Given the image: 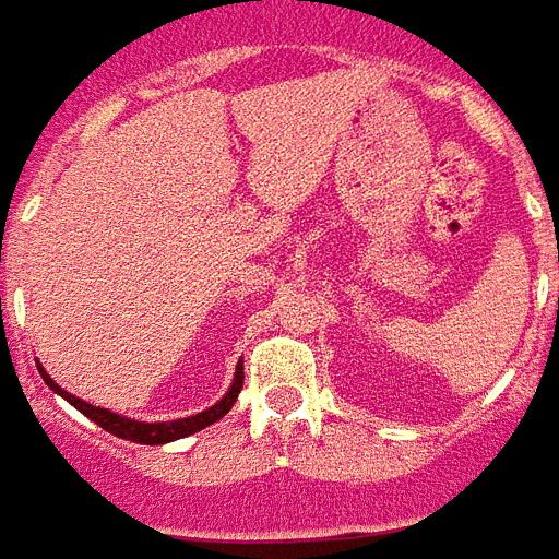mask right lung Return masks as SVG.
I'll list each match as a JSON object with an SVG mask.
<instances>
[{"label":"right lung","mask_w":559,"mask_h":559,"mask_svg":"<svg viewBox=\"0 0 559 559\" xmlns=\"http://www.w3.org/2000/svg\"><path fill=\"white\" fill-rule=\"evenodd\" d=\"M36 367H39V376L45 379V384H48L57 396L66 399L68 405H74L76 411L83 413V416H88L91 421H97L99 428L108 430V433H115V437L129 439V442H138V444L175 442V439L192 437V433H198V430L215 425L217 419H224L226 413L233 411L235 399H238L240 388H243V361H238L233 384H229V390L224 393V399L215 402L212 407H206V411L194 413V416H183V419H175V421H138V419H129V416H120V413L115 411H106V407L88 405V402H83V399L74 396V393H68V390L59 388L51 376L45 373V367L39 365V361H36Z\"/></svg>","instance_id":"add662e5"}]
</instances>
